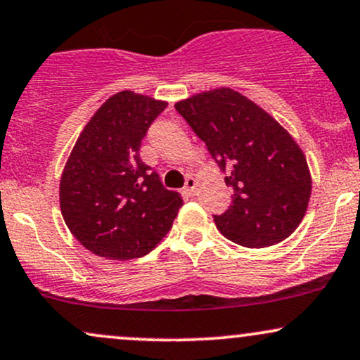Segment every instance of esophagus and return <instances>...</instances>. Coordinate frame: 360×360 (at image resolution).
<instances>
[{
    "label": "esophagus",
    "mask_w": 360,
    "mask_h": 360,
    "mask_svg": "<svg viewBox=\"0 0 360 360\" xmlns=\"http://www.w3.org/2000/svg\"><path fill=\"white\" fill-rule=\"evenodd\" d=\"M196 186H198L196 179H194V177H188V179H186L184 193H186V194H189V196H193V194L196 193Z\"/></svg>",
    "instance_id": "1"
}]
</instances>
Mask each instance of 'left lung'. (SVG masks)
I'll return each instance as SVG.
<instances>
[{
	"mask_svg": "<svg viewBox=\"0 0 360 360\" xmlns=\"http://www.w3.org/2000/svg\"><path fill=\"white\" fill-rule=\"evenodd\" d=\"M176 110L224 172L233 202L213 214L233 243L265 248L295 231L311 193L305 155L265 110L231 89L177 102Z\"/></svg>",
	"mask_w": 360,
	"mask_h": 360,
	"instance_id": "obj_1",
	"label": "left lung"
}]
</instances>
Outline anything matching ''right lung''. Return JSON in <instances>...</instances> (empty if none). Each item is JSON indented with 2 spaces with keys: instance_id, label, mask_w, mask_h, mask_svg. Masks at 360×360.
Listing matches in <instances>:
<instances>
[{
  "instance_id": "obj_1",
  "label": "right lung",
  "mask_w": 360,
  "mask_h": 360,
  "mask_svg": "<svg viewBox=\"0 0 360 360\" xmlns=\"http://www.w3.org/2000/svg\"><path fill=\"white\" fill-rule=\"evenodd\" d=\"M167 103L119 92L95 112L60 181V207L72 235L98 257L141 258L167 235L183 206L141 161L142 139Z\"/></svg>"
}]
</instances>
